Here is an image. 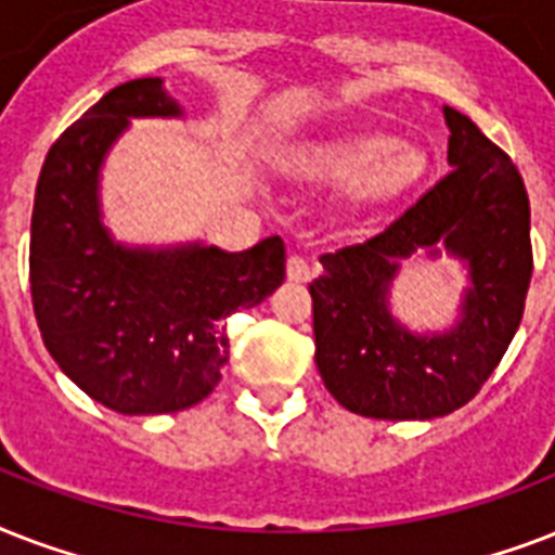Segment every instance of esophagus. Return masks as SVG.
Returning a JSON list of instances; mask_svg holds the SVG:
<instances>
[{
  "mask_svg": "<svg viewBox=\"0 0 555 555\" xmlns=\"http://www.w3.org/2000/svg\"><path fill=\"white\" fill-rule=\"evenodd\" d=\"M313 276L311 264H308V259H302V256H291L287 259V279L291 282H308V279Z\"/></svg>",
  "mask_w": 555,
  "mask_h": 555,
  "instance_id": "1",
  "label": "esophagus"
}]
</instances>
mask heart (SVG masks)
I'll return each mask as SVG.
<instances>
[{
	"instance_id": "heart-1",
	"label": "heart",
	"mask_w": 555,
	"mask_h": 555,
	"mask_svg": "<svg viewBox=\"0 0 555 555\" xmlns=\"http://www.w3.org/2000/svg\"><path fill=\"white\" fill-rule=\"evenodd\" d=\"M302 167L322 184L343 190L374 186L383 198H397L421 181L426 172V155L397 134L363 132L313 150Z\"/></svg>"
}]
</instances>
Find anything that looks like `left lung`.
I'll return each mask as SVG.
<instances>
[{
	"label": "left lung",
	"instance_id": "left-lung-1",
	"mask_svg": "<svg viewBox=\"0 0 555 555\" xmlns=\"http://www.w3.org/2000/svg\"><path fill=\"white\" fill-rule=\"evenodd\" d=\"M449 172L369 242L322 256L311 282L317 369L348 412L431 421L469 403L513 343L533 276L530 201L516 164L443 106ZM447 251L470 287L447 332L417 335L390 311L399 261Z\"/></svg>",
	"mask_w": 555,
	"mask_h": 555
}]
</instances>
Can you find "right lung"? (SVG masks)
Instances as JSON below:
<instances>
[{
  "mask_svg": "<svg viewBox=\"0 0 555 555\" xmlns=\"http://www.w3.org/2000/svg\"><path fill=\"white\" fill-rule=\"evenodd\" d=\"M132 117H184L160 77L103 94L48 152L30 216V296L54 363L112 412L201 403L227 363L224 320L285 282V242L132 247L103 224L100 172Z\"/></svg>",
  "mask_w": 555,
  "mask_h": 555,
  "instance_id": "add662e5",
  "label": "right lung"
}]
</instances>
